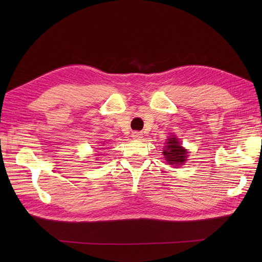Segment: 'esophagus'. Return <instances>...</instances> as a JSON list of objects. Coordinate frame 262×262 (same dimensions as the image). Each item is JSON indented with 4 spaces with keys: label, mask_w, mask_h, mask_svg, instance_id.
Returning <instances> with one entry per match:
<instances>
[{
    "label": "esophagus",
    "mask_w": 262,
    "mask_h": 262,
    "mask_svg": "<svg viewBox=\"0 0 262 262\" xmlns=\"http://www.w3.org/2000/svg\"><path fill=\"white\" fill-rule=\"evenodd\" d=\"M142 136H143V134H142L141 132H139V131H134L133 133H132V138L134 139V140H140L141 138H142Z\"/></svg>",
    "instance_id": "esophagus-1"
}]
</instances>
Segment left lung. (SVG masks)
I'll list each match as a JSON object with an SVG mask.
<instances>
[{
  "mask_svg": "<svg viewBox=\"0 0 262 262\" xmlns=\"http://www.w3.org/2000/svg\"><path fill=\"white\" fill-rule=\"evenodd\" d=\"M163 150L168 165L181 166L187 161L188 150L181 146L179 140L175 136H170L166 140V146H164Z\"/></svg>",
  "mask_w": 262,
  "mask_h": 262,
  "instance_id": "1",
  "label": "left lung"
}]
</instances>
